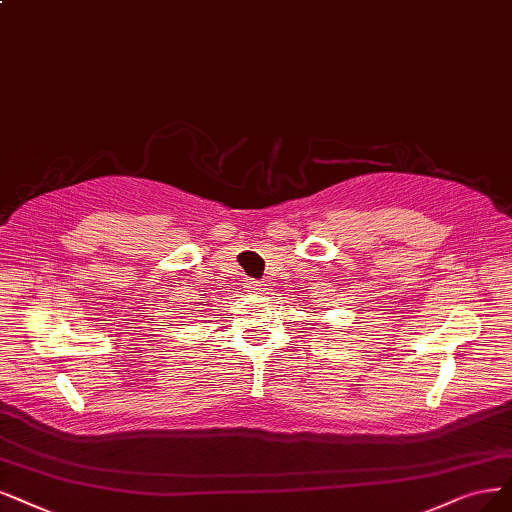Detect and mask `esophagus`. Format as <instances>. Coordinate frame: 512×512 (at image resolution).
Returning <instances> with one entry per match:
<instances>
[{
	"label": "esophagus",
	"instance_id": "obj_1",
	"mask_svg": "<svg viewBox=\"0 0 512 512\" xmlns=\"http://www.w3.org/2000/svg\"><path fill=\"white\" fill-rule=\"evenodd\" d=\"M244 291H246V293H259V291H261L259 280H246V282H244Z\"/></svg>",
	"mask_w": 512,
	"mask_h": 512
}]
</instances>
